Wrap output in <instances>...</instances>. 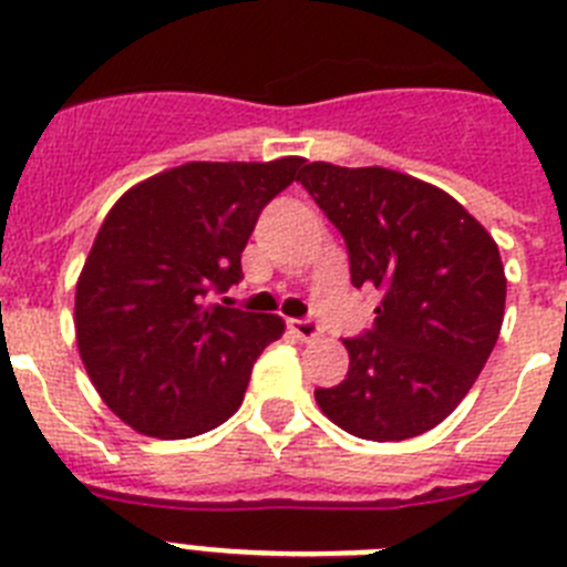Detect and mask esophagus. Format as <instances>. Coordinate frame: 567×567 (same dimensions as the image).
Here are the masks:
<instances>
[{
	"label": "esophagus",
	"mask_w": 567,
	"mask_h": 567,
	"mask_svg": "<svg viewBox=\"0 0 567 567\" xmlns=\"http://www.w3.org/2000/svg\"><path fill=\"white\" fill-rule=\"evenodd\" d=\"M289 329L292 334H298L300 340H318L320 338V327L312 323V320H289Z\"/></svg>",
	"instance_id": "esophagus-1"
}]
</instances>
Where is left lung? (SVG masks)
I'll list each match as a JSON object with an SVG mask.
<instances>
[{
	"instance_id": "left-lung-1",
	"label": "left lung",
	"mask_w": 567,
	"mask_h": 567,
	"mask_svg": "<svg viewBox=\"0 0 567 567\" xmlns=\"http://www.w3.org/2000/svg\"><path fill=\"white\" fill-rule=\"evenodd\" d=\"M298 182L343 235L354 287L383 292L374 327L343 340L346 380L315 389L320 412L360 440L417 437L457 409L497 343V240L452 195L398 169L312 162Z\"/></svg>"
}]
</instances>
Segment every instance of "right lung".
I'll return each instance as SVG.
<instances>
[{
    "mask_svg": "<svg viewBox=\"0 0 567 567\" xmlns=\"http://www.w3.org/2000/svg\"><path fill=\"white\" fill-rule=\"evenodd\" d=\"M307 158L189 162L113 204L76 280V343L110 412L158 440L204 434L238 412L278 315L207 303L240 280L260 209Z\"/></svg>",
    "mask_w": 567,
    "mask_h": 567,
    "instance_id": "obj_1",
    "label": "right lung"
}]
</instances>
